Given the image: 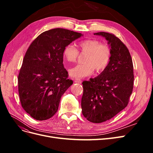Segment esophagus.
Wrapping results in <instances>:
<instances>
[{"label":"esophagus","instance_id":"1","mask_svg":"<svg viewBox=\"0 0 153 153\" xmlns=\"http://www.w3.org/2000/svg\"><path fill=\"white\" fill-rule=\"evenodd\" d=\"M74 82H75V83H82V80L80 79V78H76V79H75V80H74Z\"/></svg>","mask_w":153,"mask_h":153}]
</instances>
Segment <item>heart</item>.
<instances>
[{"label":"heart","mask_w":153,"mask_h":153,"mask_svg":"<svg viewBox=\"0 0 153 153\" xmlns=\"http://www.w3.org/2000/svg\"><path fill=\"white\" fill-rule=\"evenodd\" d=\"M82 53H86L84 64H77L69 69V75L75 78H84L93 73L103 71L108 66L111 58V50L107 45L101 44L97 39L83 40L78 45ZM79 52L72 45H68L63 51V57L68 62H75Z\"/></svg>","instance_id":"obj_1"}]
</instances>
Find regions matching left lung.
I'll list each match as a JSON object with an SVG mask.
<instances>
[{
    "mask_svg": "<svg viewBox=\"0 0 153 153\" xmlns=\"http://www.w3.org/2000/svg\"><path fill=\"white\" fill-rule=\"evenodd\" d=\"M111 48L108 66L99 76L82 82V112L88 121L101 123L128 105L133 89V66L128 48L114 34L100 32Z\"/></svg>",
    "mask_w": 153,
    "mask_h": 153,
    "instance_id": "obj_1",
    "label": "left lung"
}]
</instances>
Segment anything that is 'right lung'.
<instances>
[{
    "mask_svg": "<svg viewBox=\"0 0 153 153\" xmlns=\"http://www.w3.org/2000/svg\"><path fill=\"white\" fill-rule=\"evenodd\" d=\"M81 33L57 28L32 41L18 78L20 103L32 117L44 121L57 112L61 98L73 84L63 65V51Z\"/></svg>",
    "mask_w": 153,
    "mask_h": 153,
    "instance_id": "obj_1",
    "label": "right lung"
}]
</instances>
